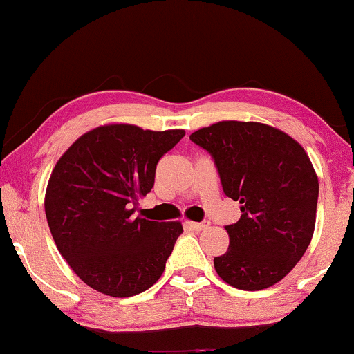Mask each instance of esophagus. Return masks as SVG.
I'll use <instances>...</instances> for the list:
<instances>
[{
	"instance_id": "34e87169",
	"label": "esophagus",
	"mask_w": 354,
	"mask_h": 354,
	"mask_svg": "<svg viewBox=\"0 0 354 354\" xmlns=\"http://www.w3.org/2000/svg\"><path fill=\"white\" fill-rule=\"evenodd\" d=\"M188 226L194 231H203L209 226V221H201V223H194V221H188Z\"/></svg>"
}]
</instances>
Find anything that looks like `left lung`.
Wrapping results in <instances>:
<instances>
[{
	"label": "left lung",
	"mask_w": 354,
	"mask_h": 354,
	"mask_svg": "<svg viewBox=\"0 0 354 354\" xmlns=\"http://www.w3.org/2000/svg\"><path fill=\"white\" fill-rule=\"evenodd\" d=\"M189 140L214 158L225 194L241 218L226 226L230 246L214 270L230 286L259 291L290 273L310 246L318 176L298 141L256 121H219Z\"/></svg>",
	"instance_id": "obj_1"
}]
</instances>
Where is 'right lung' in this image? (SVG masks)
Wrapping results in <instances>:
<instances>
[{"mask_svg":"<svg viewBox=\"0 0 354 354\" xmlns=\"http://www.w3.org/2000/svg\"><path fill=\"white\" fill-rule=\"evenodd\" d=\"M183 136L185 129L108 123L61 154L44 213L61 256L89 288L128 298L163 274L181 223L135 218L133 205L151 191L158 161Z\"/></svg>","mask_w":354,"mask_h":354,"instance_id":"add662e5","label":"right lung"}]
</instances>
